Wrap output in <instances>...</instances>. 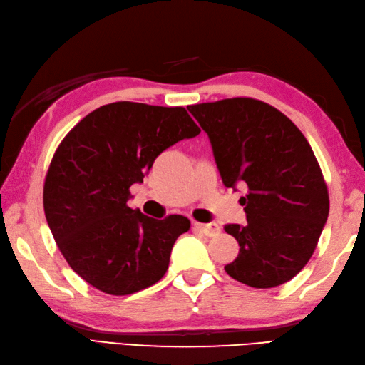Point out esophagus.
Returning <instances> with one entry per match:
<instances>
[{"label":"esophagus","mask_w":365,"mask_h":365,"mask_svg":"<svg viewBox=\"0 0 365 365\" xmlns=\"http://www.w3.org/2000/svg\"><path fill=\"white\" fill-rule=\"evenodd\" d=\"M193 227L200 232L205 233L206 236H215L220 233V225L217 224H202V222H193Z\"/></svg>","instance_id":"esophagus-1"}]
</instances>
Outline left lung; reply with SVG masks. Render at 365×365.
Listing matches in <instances>:
<instances>
[{"label": "left lung", "instance_id": "1", "mask_svg": "<svg viewBox=\"0 0 365 365\" xmlns=\"http://www.w3.org/2000/svg\"><path fill=\"white\" fill-rule=\"evenodd\" d=\"M211 140L227 187H247V224L225 225L240 255L230 277L254 288L292 280L307 264L329 214L328 185L307 138L266 102L233 98L187 107Z\"/></svg>", "mask_w": 365, "mask_h": 365}]
</instances>
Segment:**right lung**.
Masks as SVG:
<instances>
[{
	"mask_svg": "<svg viewBox=\"0 0 365 365\" xmlns=\"http://www.w3.org/2000/svg\"><path fill=\"white\" fill-rule=\"evenodd\" d=\"M200 132L184 107L124 101L96 108L63 138L43 182V211L66 262L89 285L125 296L163 277L190 220L132 210L129 189L162 151Z\"/></svg>",
	"mask_w": 365,
	"mask_h": 365,
	"instance_id": "right-lung-1",
	"label": "right lung"
}]
</instances>
